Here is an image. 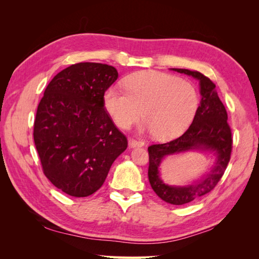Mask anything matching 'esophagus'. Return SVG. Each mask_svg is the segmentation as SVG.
Segmentation results:
<instances>
[{
    "label": "esophagus",
    "mask_w": 259,
    "mask_h": 259,
    "mask_svg": "<svg viewBox=\"0 0 259 259\" xmlns=\"http://www.w3.org/2000/svg\"><path fill=\"white\" fill-rule=\"evenodd\" d=\"M145 145V142L143 140H138L135 138H130L128 139V146L131 148H134V147H143Z\"/></svg>",
    "instance_id": "obj_1"
}]
</instances>
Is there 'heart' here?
Instances as JSON below:
<instances>
[{
	"instance_id": "obj_1",
	"label": "heart",
	"mask_w": 259,
	"mask_h": 259,
	"mask_svg": "<svg viewBox=\"0 0 259 259\" xmlns=\"http://www.w3.org/2000/svg\"><path fill=\"white\" fill-rule=\"evenodd\" d=\"M125 91L109 88L104 107L117 126L126 130L142 115L145 128L159 140L173 139L188 128L200 99L194 86L179 77L154 70L133 73L124 81Z\"/></svg>"
}]
</instances>
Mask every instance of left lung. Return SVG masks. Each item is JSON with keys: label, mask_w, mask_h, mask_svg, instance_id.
<instances>
[{"label": "left lung", "mask_w": 259, "mask_h": 259, "mask_svg": "<svg viewBox=\"0 0 259 259\" xmlns=\"http://www.w3.org/2000/svg\"><path fill=\"white\" fill-rule=\"evenodd\" d=\"M179 73L191 75L200 81L201 103L192 124L184 134L165 144L148 147V177L153 191L169 204L183 205L198 200L214 189L228 166L232 150V136L226 108L219 99L216 85L199 71L188 69H173ZM189 150H209L218 155L215 166L208 175L193 184L174 187L162 183L158 167L166 155Z\"/></svg>", "instance_id": "left-lung-1"}]
</instances>
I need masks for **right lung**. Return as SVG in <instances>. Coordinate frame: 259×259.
<instances>
[{
  "mask_svg": "<svg viewBox=\"0 0 259 259\" xmlns=\"http://www.w3.org/2000/svg\"><path fill=\"white\" fill-rule=\"evenodd\" d=\"M117 75L98 62L71 65L53 77L37 106L33 138L43 173L71 197L96 192L127 148L104 107V93Z\"/></svg>",
  "mask_w": 259,
  "mask_h": 259,
  "instance_id": "add662e5",
  "label": "right lung"
}]
</instances>
